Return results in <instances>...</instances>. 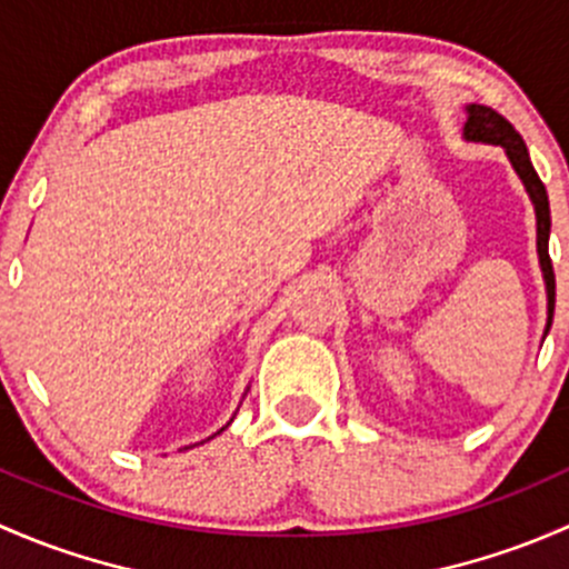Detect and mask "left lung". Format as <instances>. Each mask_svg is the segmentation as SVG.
Segmentation results:
<instances>
[{
  "label": "left lung",
  "instance_id": "obj_1",
  "mask_svg": "<svg viewBox=\"0 0 569 569\" xmlns=\"http://www.w3.org/2000/svg\"><path fill=\"white\" fill-rule=\"evenodd\" d=\"M462 139H466V142H482V144H496V148H501L503 153H507L509 163H512L515 174H518L520 183H523L531 204H535L537 257H540V271H542V282H546V296H548V320H546V331H542V339H546L550 331V323H553V307H556V277H553V266H550V254H548L550 204H548L546 186H542V180L537 178L535 167H531L529 150H526L520 133L503 120L499 111H493L490 107H479V103H468Z\"/></svg>",
  "mask_w": 569,
  "mask_h": 569
}]
</instances>
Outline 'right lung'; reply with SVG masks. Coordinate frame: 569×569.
<instances>
[{
    "label": "right lung",
    "mask_w": 569,
    "mask_h": 569,
    "mask_svg": "<svg viewBox=\"0 0 569 569\" xmlns=\"http://www.w3.org/2000/svg\"><path fill=\"white\" fill-rule=\"evenodd\" d=\"M230 421H232V419H230ZM230 421H227L224 427H230ZM224 427H221V430H224ZM221 430H219V432H221ZM219 432H216V436H219ZM210 438H213V436H210ZM210 438H208V441H210ZM194 447H197V443H194ZM186 449H189V447H186Z\"/></svg>",
    "instance_id": "add662e5"
}]
</instances>
